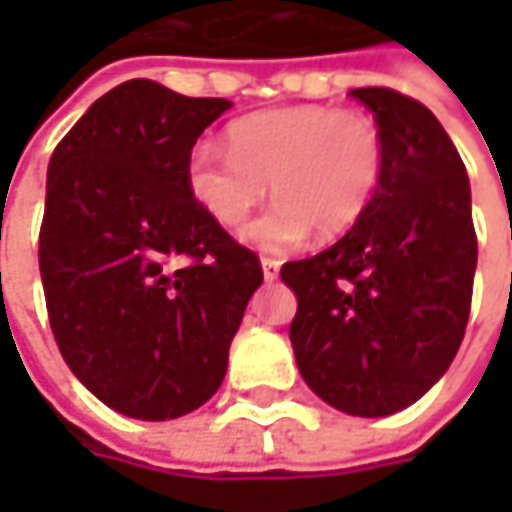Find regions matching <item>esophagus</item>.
<instances>
[{
	"label": "esophagus",
	"mask_w": 512,
	"mask_h": 512,
	"mask_svg": "<svg viewBox=\"0 0 512 512\" xmlns=\"http://www.w3.org/2000/svg\"><path fill=\"white\" fill-rule=\"evenodd\" d=\"M279 267H282V262H276V259H262L265 282H276V279H279Z\"/></svg>",
	"instance_id": "34e87169"
}]
</instances>
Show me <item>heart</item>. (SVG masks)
Listing matches in <instances>:
<instances>
[{
    "mask_svg": "<svg viewBox=\"0 0 512 512\" xmlns=\"http://www.w3.org/2000/svg\"><path fill=\"white\" fill-rule=\"evenodd\" d=\"M225 139L227 150L202 142L187 153V193L216 225L236 227L270 182L276 205L242 233L267 253H287L313 233L344 236L370 210L387 168L379 122L356 110H259L230 122Z\"/></svg>",
    "mask_w": 512,
    "mask_h": 512,
    "instance_id": "1",
    "label": "heart"
}]
</instances>
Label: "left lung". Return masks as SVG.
I'll return each mask as SVG.
<instances>
[{
    "instance_id": "obj_1",
    "label": "left lung",
    "mask_w": 512,
    "mask_h": 512,
    "mask_svg": "<svg viewBox=\"0 0 512 512\" xmlns=\"http://www.w3.org/2000/svg\"><path fill=\"white\" fill-rule=\"evenodd\" d=\"M384 133L370 210L322 253L287 262L290 344L307 387L347 416H393L439 382L470 316V179L439 119L390 88L350 90Z\"/></svg>"
}]
</instances>
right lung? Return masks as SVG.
Wrapping results in <instances>:
<instances>
[{
	"label": "right lung",
	"mask_w": 512,
	"mask_h": 512,
	"mask_svg": "<svg viewBox=\"0 0 512 512\" xmlns=\"http://www.w3.org/2000/svg\"><path fill=\"white\" fill-rule=\"evenodd\" d=\"M227 108L130 79L50 156L39 233L50 327L73 376L130 419H179L219 390L262 285L256 253L187 193V153Z\"/></svg>",
	"instance_id": "obj_1"
}]
</instances>
